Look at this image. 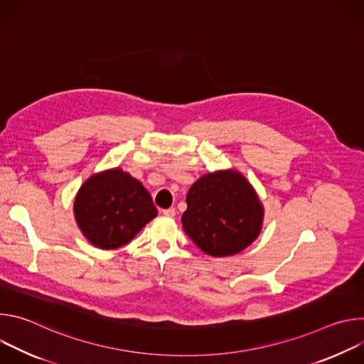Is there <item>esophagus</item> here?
Masks as SVG:
<instances>
[{
  "instance_id": "esophagus-1",
  "label": "esophagus",
  "mask_w": 364,
  "mask_h": 364,
  "mask_svg": "<svg viewBox=\"0 0 364 364\" xmlns=\"http://www.w3.org/2000/svg\"><path fill=\"white\" fill-rule=\"evenodd\" d=\"M163 215L167 216V218H174L176 216V209H174V207H170V209L163 210Z\"/></svg>"
}]
</instances>
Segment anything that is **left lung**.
<instances>
[{"label": "left lung", "mask_w": 364, "mask_h": 364, "mask_svg": "<svg viewBox=\"0 0 364 364\" xmlns=\"http://www.w3.org/2000/svg\"><path fill=\"white\" fill-rule=\"evenodd\" d=\"M186 201L183 229L207 255H236L261 233L264 205L239 171L204 174L190 187Z\"/></svg>", "instance_id": "obj_1"}]
</instances>
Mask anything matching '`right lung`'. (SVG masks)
I'll list each match as a JSON object with an SVG mask.
<instances>
[{
	"label": "right lung",
	"instance_id": "add662e5",
	"mask_svg": "<svg viewBox=\"0 0 364 364\" xmlns=\"http://www.w3.org/2000/svg\"><path fill=\"white\" fill-rule=\"evenodd\" d=\"M73 212L83 236L99 249L127 245L159 213L145 187L121 168L89 177L76 194Z\"/></svg>",
	"mask_w": 364,
	"mask_h": 364
}]
</instances>
